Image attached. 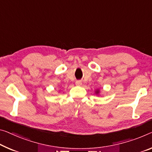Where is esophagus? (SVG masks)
<instances>
[{"label": "esophagus", "mask_w": 152, "mask_h": 152, "mask_svg": "<svg viewBox=\"0 0 152 152\" xmlns=\"http://www.w3.org/2000/svg\"><path fill=\"white\" fill-rule=\"evenodd\" d=\"M75 83H76V85H77V86H81V84H82V82H81V81H77L76 82H75Z\"/></svg>", "instance_id": "1"}]
</instances>
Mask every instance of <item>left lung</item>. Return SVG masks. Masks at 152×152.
I'll list each match as a JSON object with an SVG mask.
<instances>
[{"instance_id":"8db88e82","label":"left lung","mask_w":152,"mask_h":152,"mask_svg":"<svg viewBox=\"0 0 152 152\" xmlns=\"http://www.w3.org/2000/svg\"><path fill=\"white\" fill-rule=\"evenodd\" d=\"M97 92V93H98V92Z\"/></svg>"}]
</instances>
